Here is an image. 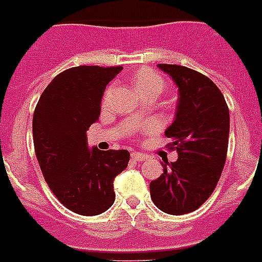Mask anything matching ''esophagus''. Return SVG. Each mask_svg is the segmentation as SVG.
<instances>
[{
  "instance_id": "1",
  "label": "esophagus",
  "mask_w": 262,
  "mask_h": 262,
  "mask_svg": "<svg viewBox=\"0 0 262 262\" xmlns=\"http://www.w3.org/2000/svg\"><path fill=\"white\" fill-rule=\"evenodd\" d=\"M131 158L134 161H146L147 160V156L143 154V152H138V151H134L131 152Z\"/></svg>"
}]
</instances>
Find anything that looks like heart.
<instances>
[{"instance_id": "b5f03b06", "label": "heart", "mask_w": 262, "mask_h": 262, "mask_svg": "<svg viewBox=\"0 0 262 262\" xmlns=\"http://www.w3.org/2000/svg\"><path fill=\"white\" fill-rule=\"evenodd\" d=\"M133 82L142 96L154 95L158 97L165 91V81L162 77L148 69H141L134 75Z\"/></svg>"}]
</instances>
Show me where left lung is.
Segmentation results:
<instances>
[{"label": "left lung", "mask_w": 262, "mask_h": 262, "mask_svg": "<svg viewBox=\"0 0 262 262\" xmlns=\"http://www.w3.org/2000/svg\"><path fill=\"white\" fill-rule=\"evenodd\" d=\"M179 89L173 123L165 129L179 158L164 161V173L150 183L152 203L170 215L198 210L214 192L227 156L229 106L208 77L179 64H157Z\"/></svg>", "instance_id": "1"}]
</instances>
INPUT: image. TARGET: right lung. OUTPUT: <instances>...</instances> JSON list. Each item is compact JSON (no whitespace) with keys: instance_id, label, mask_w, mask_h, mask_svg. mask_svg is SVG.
Wrapping results in <instances>:
<instances>
[{"instance_id":"add662e5","label":"right lung","mask_w":262,"mask_h":262,"mask_svg":"<svg viewBox=\"0 0 262 262\" xmlns=\"http://www.w3.org/2000/svg\"><path fill=\"white\" fill-rule=\"evenodd\" d=\"M121 70L69 69L48 83L33 114V144L41 173L56 199L75 214L105 212L115 202L114 180L128 165L127 150L91 147L86 135L100 116L106 85Z\"/></svg>"}]
</instances>
